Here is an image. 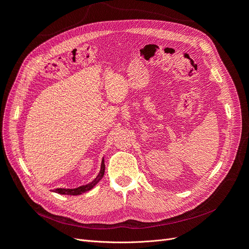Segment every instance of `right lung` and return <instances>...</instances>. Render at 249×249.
I'll return each mask as SVG.
<instances>
[{"instance_id":"right-lung-1","label":"right lung","mask_w":249,"mask_h":249,"mask_svg":"<svg viewBox=\"0 0 249 249\" xmlns=\"http://www.w3.org/2000/svg\"><path fill=\"white\" fill-rule=\"evenodd\" d=\"M104 173H105V164H104V160H103L102 161V166H101V171L99 173V176H97L91 183H89L85 186L74 188V189H64V188H58V189L55 190V192H57L59 194H65V195H80L82 193L89 191L90 189H92V188L102 179V178L104 177Z\"/></svg>"}]
</instances>
